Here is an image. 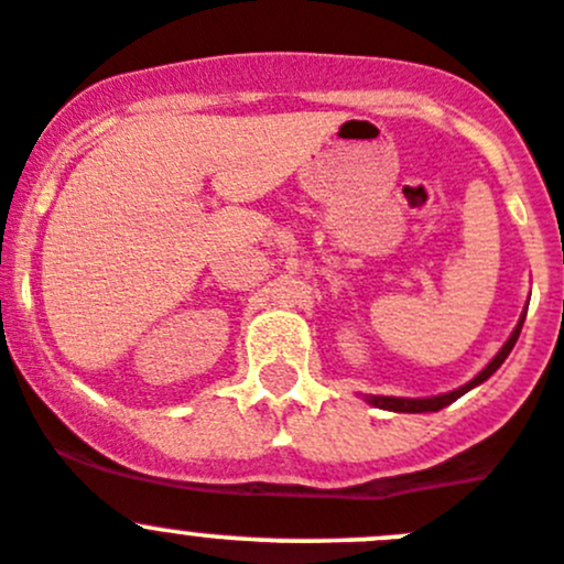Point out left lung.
Returning a JSON list of instances; mask_svg holds the SVG:
<instances>
[{
    "instance_id": "left-lung-1",
    "label": "left lung",
    "mask_w": 564,
    "mask_h": 564,
    "mask_svg": "<svg viewBox=\"0 0 564 564\" xmlns=\"http://www.w3.org/2000/svg\"><path fill=\"white\" fill-rule=\"evenodd\" d=\"M523 319H525V312L520 314V323L514 325L512 336H509V339H507V345H503L501 350H498V354H496V359L489 361V365L484 367V370L478 372V376L473 378V381H467L465 387L454 389V392L434 394V398H389V394H367V403H372V406H376V409H389V412H409V414L440 412V409L451 406V403H454V401H459L462 394H465V392H470L473 387H478V383H484V381H487V378L492 376V372H496L498 367L503 365V361H507V356L512 354L514 341H518V336H520V328H523Z\"/></svg>"
}]
</instances>
